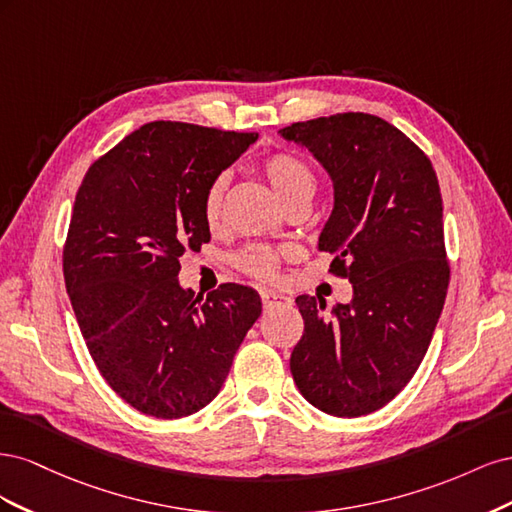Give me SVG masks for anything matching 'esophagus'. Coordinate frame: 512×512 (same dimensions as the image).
Masks as SVG:
<instances>
[{
    "label": "esophagus",
    "mask_w": 512,
    "mask_h": 512,
    "mask_svg": "<svg viewBox=\"0 0 512 512\" xmlns=\"http://www.w3.org/2000/svg\"><path fill=\"white\" fill-rule=\"evenodd\" d=\"M260 299H262V305H265V309L292 305L290 297H286V294H282V292H273V290H262L260 292Z\"/></svg>",
    "instance_id": "esophagus-1"
}]
</instances>
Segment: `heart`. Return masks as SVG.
Returning <instances> with one entry per match:
<instances>
[{"instance_id": "1", "label": "heart", "mask_w": 512, "mask_h": 512, "mask_svg": "<svg viewBox=\"0 0 512 512\" xmlns=\"http://www.w3.org/2000/svg\"><path fill=\"white\" fill-rule=\"evenodd\" d=\"M262 175L269 181L275 196L288 209L294 203H312L318 179L314 168L292 153H275L260 164ZM228 190V175L220 173L205 190L203 196V218L213 228L222 222L224 196ZM239 267L254 277H273L277 271V254L269 247H247L237 258Z\"/></svg>"}]
</instances>
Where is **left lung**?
Masks as SVG:
<instances>
[{"label":"left lung","mask_w":512,"mask_h":512,"mask_svg":"<svg viewBox=\"0 0 512 512\" xmlns=\"http://www.w3.org/2000/svg\"><path fill=\"white\" fill-rule=\"evenodd\" d=\"M280 134L312 151L333 181L318 250L333 254L331 273L352 284V301L331 312L320 297H297L305 329L290 354L292 378L322 412H376L412 380L446 299L436 170L376 115L337 113Z\"/></svg>","instance_id":"1"}]
</instances>
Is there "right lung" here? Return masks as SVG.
Returning a JSON list of instances; mask_svg holds the SVG:
<instances>
[{"mask_svg": "<svg viewBox=\"0 0 512 512\" xmlns=\"http://www.w3.org/2000/svg\"><path fill=\"white\" fill-rule=\"evenodd\" d=\"M256 138L151 121L91 164L76 192L64 245L72 309L102 378L147 416L205 408L262 312L250 286L203 299L177 280L185 250L211 239L207 185Z\"/></svg>", "mask_w": 512, "mask_h": 512, "instance_id": "right-lung-1", "label": "right lung"}]
</instances>
